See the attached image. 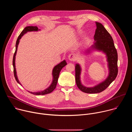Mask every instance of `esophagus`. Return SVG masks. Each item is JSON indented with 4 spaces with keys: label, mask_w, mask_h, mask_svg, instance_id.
<instances>
[{
    "label": "esophagus",
    "mask_w": 132,
    "mask_h": 132,
    "mask_svg": "<svg viewBox=\"0 0 132 132\" xmlns=\"http://www.w3.org/2000/svg\"><path fill=\"white\" fill-rule=\"evenodd\" d=\"M76 55H75L73 54H70L68 56V60L69 61H71V62L75 61V60H76Z\"/></svg>",
    "instance_id": "esophagus-1"
}]
</instances>
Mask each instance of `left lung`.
Wrapping results in <instances>:
<instances>
[{
    "mask_svg": "<svg viewBox=\"0 0 132 132\" xmlns=\"http://www.w3.org/2000/svg\"><path fill=\"white\" fill-rule=\"evenodd\" d=\"M97 29L94 35V43L91 46L87 49L84 54H90L92 51L101 52L105 55L108 68V76L103 81L92 87L84 86L81 81V67L79 64L75 65V78L78 88L87 93H97L104 90L116 78L118 72V53L115 47L113 40L110 33L103 26L96 22Z\"/></svg>",
    "mask_w": 132,
    "mask_h": 132,
    "instance_id": "obj_1",
    "label": "left lung"
}]
</instances>
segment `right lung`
Listing matches in <instances>:
<instances>
[{
  "instance_id": "obj_1",
  "label": "right lung",
  "mask_w": 132,
  "mask_h": 132,
  "mask_svg": "<svg viewBox=\"0 0 132 132\" xmlns=\"http://www.w3.org/2000/svg\"><path fill=\"white\" fill-rule=\"evenodd\" d=\"M40 29H39L37 27H33V26H29L26 27L23 31L21 32L19 36H18L17 40L16 41V44H15V51L13 55V72H14V76L15 77V79L17 82L18 84H19L20 85L22 86V84L20 83V82L18 78V76L16 75V68H15V56L16 54V52L18 50V46L20 42V40L21 39V37L23 36L24 34H26L28 32H36V31H40ZM67 65V63L65 60L63 61L61 63H60L59 64L56 65V66H54V67L53 69L52 70V77H53V79L52 81V82L51 85L49 86L48 87L44 89V90L40 91H37V92H32L28 91L29 92L33 94V95H46V94L50 93L52 92L56 88V85H57V81H58V79L59 77V75L60 73L61 70L65 66Z\"/></svg>"
}]
</instances>
